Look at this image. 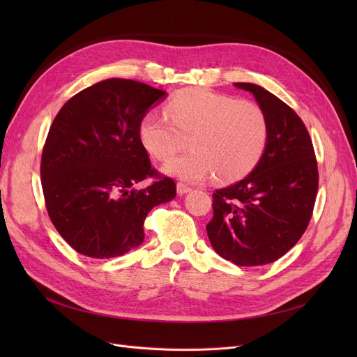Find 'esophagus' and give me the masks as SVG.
Here are the masks:
<instances>
[{
	"mask_svg": "<svg viewBox=\"0 0 357 357\" xmlns=\"http://www.w3.org/2000/svg\"><path fill=\"white\" fill-rule=\"evenodd\" d=\"M190 190H192V188L185 185V183H181V181L177 183V193H178V195H185V193H188Z\"/></svg>",
	"mask_w": 357,
	"mask_h": 357,
	"instance_id": "34e87169",
	"label": "esophagus"
}]
</instances>
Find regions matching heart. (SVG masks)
Masks as SVG:
<instances>
[{"mask_svg": "<svg viewBox=\"0 0 357 357\" xmlns=\"http://www.w3.org/2000/svg\"><path fill=\"white\" fill-rule=\"evenodd\" d=\"M165 114L149 112L139 138L149 153L167 162L188 144L190 152L165 165L171 176L199 181L214 176L232 181L250 172L268 142V122L257 104L190 88L172 98Z\"/></svg>", "mask_w": 357, "mask_h": 357, "instance_id": "heart-1", "label": "heart"}]
</instances>
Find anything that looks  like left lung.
Listing matches in <instances>:
<instances>
[{"mask_svg":"<svg viewBox=\"0 0 357 357\" xmlns=\"http://www.w3.org/2000/svg\"><path fill=\"white\" fill-rule=\"evenodd\" d=\"M253 93L268 122L261 160L245 178L213 193L207 234L215 253L240 266L275 262L310 223L319 189L314 147L301 117L253 83H235Z\"/></svg>","mask_w":357,"mask_h":357,"instance_id":"left-lung-1","label":"left lung"}]
</instances>
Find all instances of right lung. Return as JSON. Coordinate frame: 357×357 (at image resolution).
Wrapping results in <instances>:
<instances>
[{"mask_svg": "<svg viewBox=\"0 0 357 357\" xmlns=\"http://www.w3.org/2000/svg\"><path fill=\"white\" fill-rule=\"evenodd\" d=\"M165 92L109 79L74 95L56 114L41 155V186L56 231L75 252L122 256L144 240L149 211L176 197V183L150 165L139 122ZM146 178L144 190L133 186Z\"/></svg>", "mask_w": 357, "mask_h": 357, "instance_id": "1", "label": "right lung"}]
</instances>
